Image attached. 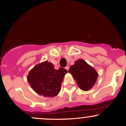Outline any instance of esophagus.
Returning a JSON list of instances; mask_svg holds the SVG:
<instances>
[{
	"label": "esophagus",
	"mask_w": 126,
	"mask_h": 126,
	"mask_svg": "<svg viewBox=\"0 0 126 126\" xmlns=\"http://www.w3.org/2000/svg\"><path fill=\"white\" fill-rule=\"evenodd\" d=\"M65 69H66V70H67L68 71V70H69V66H66V67H65Z\"/></svg>",
	"instance_id": "esophagus-1"
}]
</instances>
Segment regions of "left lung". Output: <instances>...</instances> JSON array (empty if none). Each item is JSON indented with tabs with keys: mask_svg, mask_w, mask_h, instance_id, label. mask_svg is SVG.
<instances>
[{
	"mask_svg": "<svg viewBox=\"0 0 126 126\" xmlns=\"http://www.w3.org/2000/svg\"><path fill=\"white\" fill-rule=\"evenodd\" d=\"M69 72L77 82L79 88L84 91L90 90L93 87L98 76L94 68L82 59L76 60L70 66Z\"/></svg>",
	"mask_w": 126,
	"mask_h": 126,
	"instance_id": "obj_1",
	"label": "left lung"
}]
</instances>
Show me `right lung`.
<instances>
[{
  "mask_svg": "<svg viewBox=\"0 0 126 126\" xmlns=\"http://www.w3.org/2000/svg\"><path fill=\"white\" fill-rule=\"evenodd\" d=\"M67 71L64 68L54 69L51 62L45 61L35 65L29 72L27 80L38 95L53 98L61 90L62 82Z\"/></svg>",
  "mask_w": 126,
  "mask_h": 126,
  "instance_id": "right-lung-1",
  "label": "right lung"
}]
</instances>
